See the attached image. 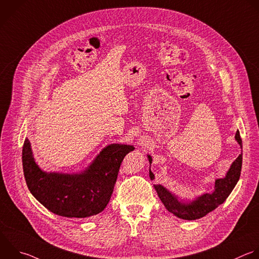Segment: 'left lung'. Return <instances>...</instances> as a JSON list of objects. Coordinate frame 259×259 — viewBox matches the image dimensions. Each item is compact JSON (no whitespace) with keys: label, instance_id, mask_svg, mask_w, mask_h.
I'll list each match as a JSON object with an SVG mask.
<instances>
[{"label":"left lung","instance_id":"left-lung-1","mask_svg":"<svg viewBox=\"0 0 259 259\" xmlns=\"http://www.w3.org/2000/svg\"><path fill=\"white\" fill-rule=\"evenodd\" d=\"M235 139L239 143L240 147L242 148V140L240 137V132L237 131L235 135ZM149 163H151L152 158L149 154H147ZM242 168V153L233 161L231 164L228 173L225 178L217 179L214 182V190L211 193H205L190 202H182L179 198L170 193L161 185H153L154 189L157 192V195L161 202L163 203L164 207L176 217L192 221L198 220L208 212L215 209L220 204L224 203L228 196L231 194L232 190L236 186L237 182L239 181L240 174ZM149 177L151 180L154 179V175L152 171L149 169Z\"/></svg>","mask_w":259,"mask_h":259}]
</instances>
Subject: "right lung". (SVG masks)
Listing matches in <instances>:
<instances>
[{"label":"right lung","instance_id":"add662e5","mask_svg":"<svg viewBox=\"0 0 259 259\" xmlns=\"http://www.w3.org/2000/svg\"><path fill=\"white\" fill-rule=\"evenodd\" d=\"M133 145L106 146L79 174L47 173L35 162L26 138L22 149L24 178L30 193L50 211L66 218H88L103 211L109 203L119 168Z\"/></svg>","mask_w":259,"mask_h":259}]
</instances>
